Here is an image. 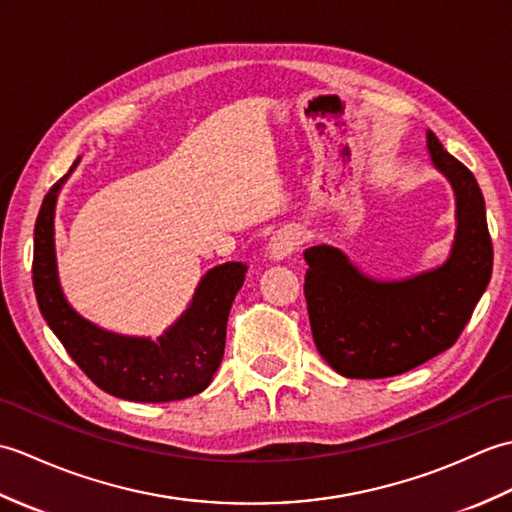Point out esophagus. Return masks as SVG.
Returning a JSON list of instances; mask_svg holds the SVG:
<instances>
[{
    "label": "esophagus",
    "instance_id": "34e87169",
    "mask_svg": "<svg viewBox=\"0 0 512 512\" xmlns=\"http://www.w3.org/2000/svg\"><path fill=\"white\" fill-rule=\"evenodd\" d=\"M301 246V233L297 228L286 226V228H279V231L270 237L268 242V255L273 259H286L288 255L295 253V250Z\"/></svg>",
    "mask_w": 512,
    "mask_h": 512
}]
</instances>
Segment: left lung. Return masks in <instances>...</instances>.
<instances>
[{"label":"left lung","instance_id":"8db88e82","mask_svg":"<svg viewBox=\"0 0 512 512\" xmlns=\"http://www.w3.org/2000/svg\"><path fill=\"white\" fill-rule=\"evenodd\" d=\"M427 147L455 193L458 228L447 262L409 279L376 281L334 246L303 253L312 339L341 376H398L449 350L491 281L493 244L480 184L433 132Z\"/></svg>","mask_w":512,"mask_h":512}]
</instances>
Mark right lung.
Returning a JSON list of instances; mask_svg holds the SVG:
<instances>
[{
    "label": "right lung",
    "instance_id": "1",
    "mask_svg": "<svg viewBox=\"0 0 512 512\" xmlns=\"http://www.w3.org/2000/svg\"><path fill=\"white\" fill-rule=\"evenodd\" d=\"M76 165L79 160L72 169ZM68 176L52 184L35 224L32 284L43 319L72 361L107 394L134 402H171L200 394L222 363L228 312L244 284L246 264L211 268L195 288L189 308L158 341L107 332L76 314L59 284L54 206Z\"/></svg>",
    "mask_w": 512,
    "mask_h": 512
}]
</instances>
